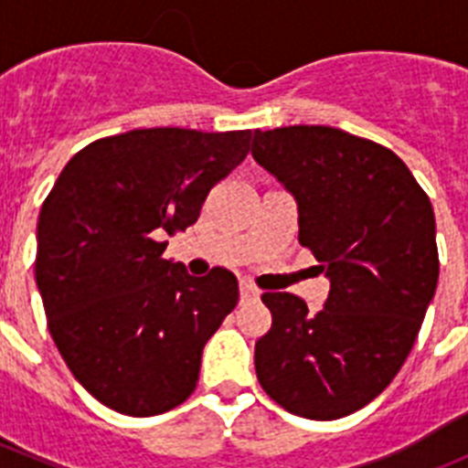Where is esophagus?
I'll list each match as a JSON object with an SVG mask.
<instances>
[{
  "label": "esophagus",
  "mask_w": 468,
  "mask_h": 468,
  "mask_svg": "<svg viewBox=\"0 0 468 468\" xmlns=\"http://www.w3.org/2000/svg\"><path fill=\"white\" fill-rule=\"evenodd\" d=\"M239 288H241V300H255V297L260 295L258 288H255V285L250 283V281H246V279L239 283Z\"/></svg>",
  "instance_id": "obj_1"
}]
</instances>
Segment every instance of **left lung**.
Returning <instances> with one entry per match:
<instances>
[{
	"instance_id": "obj_1",
	"label": "left lung",
	"mask_w": 468,
	"mask_h": 468,
	"mask_svg": "<svg viewBox=\"0 0 468 468\" xmlns=\"http://www.w3.org/2000/svg\"><path fill=\"white\" fill-rule=\"evenodd\" d=\"M253 156L295 197L300 243L330 279L316 314L264 292L255 373L283 410L340 420L382 394L420 335L438 283L431 201L394 152L340 128L255 131Z\"/></svg>"
}]
</instances>
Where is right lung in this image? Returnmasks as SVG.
<instances>
[{
	"label": "right lung",
	"mask_w": 468,
	"mask_h": 468,
	"mask_svg": "<svg viewBox=\"0 0 468 468\" xmlns=\"http://www.w3.org/2000/svg\"><path fill=\"white\" fill-rule=\"evenodd\" d=\"M253 131L135 128L86 144L37 225L35 279L48 333L77 382L112 410L152 417L192 396L239 281L164 260L204 198L246 159Z\"/></svg>",
	"instance_id": "right-lung-1"
}]
</instances>
